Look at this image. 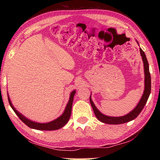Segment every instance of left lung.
<instances>
[{"instance_id": "1", "label": "left lung", "mask_w": 160, "mask_h": 160, "mask_svg": "<svg viewBox=\"0 0 160 160\" xmlns=\"http://www.w3.org/2000/svg\"><path fill=\"white\" fill-rule=\"evenodd\" d=\"M137 42L139 45L138 41ZM140 52L142 58V60H143V63H144V76H145L144 91L140 102H139L138 105L135 107V108L133 110L131 111L130 113H128V114L124 115V116H121V117L107 116V115H105L102 113L95 106V104L93 102V101L91 100V98L90 96L89 98L90 103L91 104V107L93 108L94 113L96 115L98 120H100L102 122H103V123H106L108 124H120L126 123V122H130L132 120H134L135 118H136L138 116V115L140 113V112L142 111V109H143L146 103H147V102L148 99V97L150 96V93H151V78L150 72H149V65H148V60L147 59V57H146L144 52L142 51L141 48H140Z\"/></svg>"}]
</instances>
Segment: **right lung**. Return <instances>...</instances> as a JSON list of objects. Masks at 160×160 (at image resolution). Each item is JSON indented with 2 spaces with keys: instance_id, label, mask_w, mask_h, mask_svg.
<instances>
[{
  "instance_id": "1",
  "label": "right lung",
  "mask_w": 160,
  "mask_h": 160,
  "mask_svg": "<svg viewBox=\"0 0 160 160\" xmlns=\"http://www.w3.org/2000/svg\"><path fill=\"white\" fill-rule=\"evenodd\" d=\"M76 92V90H73L72 92L71 93L69 100L68 102L63 113L61 115L60 117L56 119V120H54L52 122H47V123H38V122H33L32 120H29V119H28L27 118H25L24 115H22L21 113H20L19 112L17 111L14 107H13V106L11 102V100H10L8 95V97L9 103L10 104V106H11V107L12 108L13 111H14L15 113L18 115L20 120H21L27 126H28L29 128L36 129V130H40V131H54V130H58V129L63 127L67 123L68 121H69L71 116V108H72L73 97Z\"/></svg>"
}]
</instances>
